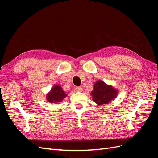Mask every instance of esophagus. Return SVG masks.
<instances>
[{"mask_svg": "<svg viewBox=\"0 0 158 158\" xmlns=\"http://www.w3.org/2000/svg\"><path fill=\"white\" fill-rule=\"evenodd\" d=\"M75 89L77 91V92H82L83 88L82 87H76Z\"/></svg>", "mask_w": 158, "mask_h": 158, "instance_id": "esophagus-1", "label": "esophagus"}]
</instances>
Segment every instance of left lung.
Wrapping results in <instances>:
<instances>
[{
    "instance_id": "left-lung-1",
    "label": "left lung",
    "mask_w": 158,
    "mask_h": 158,
    "mask_svg": "<svg viewBox=\"0 0 158 158\" xmlns=\"http://www.w3.org/2000/svg\"><path fill=\"white\" fill-rule=\"evenodd\" d=\"M117 94L115 89L101 80L94 84V90L92 92L94 102L98 105L107 104L116 97Z\"/></svg>"
}]
</instances>
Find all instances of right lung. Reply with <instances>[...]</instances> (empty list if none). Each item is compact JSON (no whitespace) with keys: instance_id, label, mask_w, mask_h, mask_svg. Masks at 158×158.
Wrapping results in <instances>:
<instances>
[{"instance_id":"1","label":"right lung","mask_w":158,"mask_h":158,"mask_svg":"<svg viewBox=\"0 0 158 158\" xmlns=\"http://www.w3.org/2000/svg\"><path fill=\"white\" fill-rule=\"evenodd\" d=\"M66 96V94L64 91L62 89V88L59 85H56L52 88L49 94H47V99L51 103L53 102H60L62 100L64 99Z\"/></svg>"}]
</instances>
